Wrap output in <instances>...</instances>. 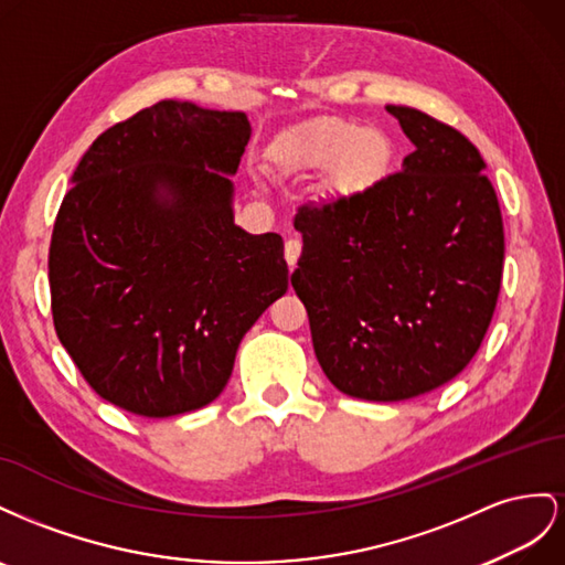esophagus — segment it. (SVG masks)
<instances>
[{
  "label": "esophagus",
  "instance_id": "obj_1",
  "mask_svg": "<svg viewBox=\"0 0 565 565\" xmlns=\"http://www.w3.org/2000/svg\"><path fill=\"white\" fill-rule=\"evenodd\" d=\"M300 250H302V244L298 238H288L286 241V246H284V257H286V263H288V267H296V263H298V257H300Z\"/></svg>",
  "mask_w": 565,
  "mask_h": 565
}]
</instances>
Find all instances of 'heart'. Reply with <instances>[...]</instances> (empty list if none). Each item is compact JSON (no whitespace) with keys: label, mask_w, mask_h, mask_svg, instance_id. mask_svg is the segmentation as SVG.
Returning a JSON list of instances; mask_svg holds the SVG:
<instances>
[{"label":"heart","mask_w":565,"mask_h":565,"mask_svg":"<svg viewBox=\"0 0 565 565\" xmlns=\"http://www.w3.org/2000/svg\"><path fill=\"white\" fill-rule=\"evenodd\" d=\"M274 163L288 172L333 170L338 196H360L391 170L393 143L379 130L341 118L308 122L284 137L271 151Z\"/></svg>","instance_id":"obj_1"}]
</instances>
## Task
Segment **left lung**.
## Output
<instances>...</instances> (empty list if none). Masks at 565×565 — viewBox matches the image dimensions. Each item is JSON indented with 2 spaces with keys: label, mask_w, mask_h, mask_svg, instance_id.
<instances>
[{
  "label": "left lung",
  "mask_w": 565,
  "mask_h": 565,
  "mask_svg": "<svg viewBox=\"0 0 565 565\" xmlns=\"http://www.w3.org/2000/svg\"><path fill=\"white\" fill-rule=\"evenodd\" d=\"M414 151L360 196L305 203L291 284L338 391L424 395L473 360L504 269V224L486 160L455 127L388 106Z\"/></svg>",
  "instance_id": "obj_1"
}]
</instances>
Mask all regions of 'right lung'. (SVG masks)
I'll return each instance as SVG.
<instances>
[{
  "label": "right lung",
  "mask_w": 565,
  "mask_h": 565,
  "mask_svg": "<svg viewBox=\"0 0 565 565\" xmlns=\"http://www.w3.org/2000/svg\"><path fill=\"white\" fill-rule=\"evenodd\" d=\"M241 110L158 102L108 127L54 222V329L96 395L166 418L213 402L241 338L288 291L279 234L234 224Z\"/></svg>",
  "instance_id": "obj_1"
}]
</instances>
